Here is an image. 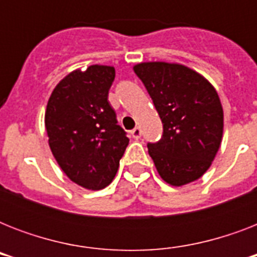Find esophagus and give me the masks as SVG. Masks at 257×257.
Returning a JSON list of instances; mask_svg holds the SVG:
<instances>
[{"mask_svg":"<svg viewBox=\"0 0 257 257\" xmlns=\"http://www.w3.org/2000/svg\"><path fill=\"white\" fill-rule=\"evenodd\" d=\"M131 133H132L133 139H136V140H139V139H140V137H141V129L139 128V126H136V128L133 129V131Z\"/></svg>","mask_w":257,"mask_h":257,"instance_id":"obj_1","label":"esophagus"}]
</instances>
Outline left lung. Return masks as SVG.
<instances>
[{
  "label": "left lung",
  "mask_w": 257,
  "mask_h": 257,
  "mask_svg": "<svg viewBox=\"0 0 257 257\" xmlns=\"http://www.w3.org/2000/svg\"><path fill=\"white\" fill-rule=\"evenodd\" d=\"M133 70L163 121L161 140L148 144L159 175L173 187L196 181L211 167L223 139L216 89L196 70L175 62H140Z\"/></svg>",
  "instance_id": "8db88e82"
}]
</instances>
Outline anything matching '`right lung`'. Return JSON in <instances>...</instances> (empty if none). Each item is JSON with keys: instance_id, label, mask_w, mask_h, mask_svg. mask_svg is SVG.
I'll list each match as a JSON object with an SVG mask.
<instances>
[{"instance_id": "obj_1", "label": "right lung", "mask_w": 257, "mask_h": 257, "mask_svg": "<svg viewBox=\"0 0 257 257\" xmlns=\"http://www.w3.org/2000/svg\"><path fill=\"white\" fill-rule=\"evenodd\" d=\"M114 68L90 65L58 82L45 110L50 151L80 187L98 191L112 183L129 144L108 101Z\"/></svg>"}]
</instances>
